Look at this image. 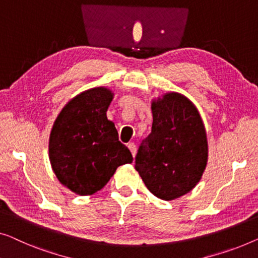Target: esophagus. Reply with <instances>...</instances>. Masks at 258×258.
I'll use <instances>...</instances> for the list:
<instances>
[{
    "instance_id": "obj_1",
    "label": "esophagus",
    "mask_w": 258,
    "mask_h": 258,
    "mask_svg": "<svg viewBox=\"0 0 258 258\" xmlns=\"http://www.w3.org/2000/svg\"><path fill=\"white\" fill-rule=\"evenodd\" d=\"M127 147L130 148V151H131V153H132V155L133 156L136 155V152H137L136 144H134V142H130V144H127Z\"/></svg>"
}]
</instances>
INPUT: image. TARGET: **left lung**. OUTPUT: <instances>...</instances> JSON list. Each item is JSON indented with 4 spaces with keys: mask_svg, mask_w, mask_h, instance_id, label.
<instances>
[{
    "mask_svg": "<svg viewBox=\"0 0 258 258\" xmlns=\"http://www.w3.org/2000/svg\"><path fill=\"white\" fill-rule=\"evenodd\" d=\"M152 111V132L139 146L136 169L153 195L172 201L194 189L205 170V127L196 106L177 92L153 102Z\"/></svg>",
    "mask_w": 258,
    "mask_h": 258,
    "instance_id": "left-lung-1",
    "label": "left lung"
}]
</instances>
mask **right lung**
I'll return each instance as SVG.
<instances>
[{
    "label": "right lung",
    "instance_id": "1",
    "mask_svg": "<svg viewBox=\"0 0 258 258\" xmlns=\"http://www.w3.org/2000/svg\"><path fill=\"white\" fill-rule=\"evenodd\" d=\"M112 92L94 88L63 107L49 137V161L57 179L80 196L92 195L106 185L119 166L133 161L118 139L106 111Z\"/></svg>",
    "mask_w": 258,
    "mask_h": 258
}]
</instances>
